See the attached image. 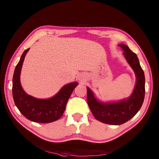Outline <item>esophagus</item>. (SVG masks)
Returning a JSON list of instances; mask_svg holds the SVG:
<instances>
[{
  "instance_id": "34e87169",
  "label": "esophagus",
  "mask_w": 159,
  "mask_h": 159,
  "mask_svg": "<svg viewBox=\"0 0 159 159\" xmlns=\"http://www.w3.org/2000/svg\"><path fill=\"white\" fill-rule=\"evenodd\" d=\"M80 77V80H82L83 79H82V77Z\"/></svg>"
}]
</instances>
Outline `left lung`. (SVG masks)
<instances>
[{"instance_id":"8db88e82","label":"left lung","mask_w":159,"mask_h":159,"mask_svg":"<svg viewBox=\"0 0 159 159\" xmlns=\"http://www.w3.org/2000/svg\"><path fill=\"white\" fill-rule=\"evenodd\" d=\"M123 54L134 70L137 82L134 91L126 100L111 103H101L95 98L93 93L87 88V101L89 109L98 121L111 125H120L133 117L143 104L145 95V77L137 55L125 44H120Z\"/></svg>"}]
</instances>
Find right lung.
Listing matches in <instances>:
<instances>
[{"label":"right lung","instance_id":"right-lung-1","mask_svg":"<svg viewBox=\"0 0 159 159\" xmlns=\"http://www.w3.org/2000/svg\"><path fill=\"white\" fill-rule=\"evenodd\" d=\"M29 48L22 53L16 64L13 77L12 93L15 104L20 112L30 120L39 123H49L59 119L62 116L67 102L78 84H66L53 97L39 99L25 93L20 82V74L24 57Z\"/></svg>","mask_w":159,"mask_h":159}]
</instances>
